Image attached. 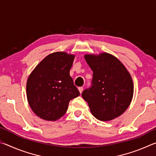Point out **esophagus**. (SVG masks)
I'll return each mask as SVG.
<instances>
[{
    "label": "esophagus",
    "mask_w": 156,
    "mask_h": 156,
    "mask_svg": "<svg viewBox=\"0 0 156 156\" xmlns=\"http://www.w3.org/2000/svg\"><path fill=\"white\" fill-rule=\"evenodd\" d=\"M78 90H79V91H80V93L82 94V92H83V87H78Z\"/></svg>",
    "instance_id": "34e87169"
}]
</instances>
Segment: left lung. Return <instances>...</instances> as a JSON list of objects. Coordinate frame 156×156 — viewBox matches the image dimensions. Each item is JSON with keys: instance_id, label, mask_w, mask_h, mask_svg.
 Instances as JSON below:
<instances>
[{"instance_id": "1", "label": "left lung", "mask_w": 156, "mask_h": 156, "mask_svg": "<svg viewBox=\"0 0 156 156\" xmlns=\"http://www.w3.org/2000/svg\"><path fill=\"white\" fill-rule=\"evenodd\" d=\"M84 57L93 71V79L91 87L84 90L82 96L92 115L101 121L119 117L133 98L130 73L117 58L108 53L85 54Z\"/></svg>"}]
</instances>
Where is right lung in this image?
<instances>
[{"label":"right lung","mask_w":156,"mask_h":156,"mask_svg":"<svg viewBox=\"0 0 156 156\" xmlns=\"http://www.w3.org/2000/svg\"><path fill=\"white\" fill-rule=\"evenodd\" d=\"M75 55L57 51L47 56L34 68L26 90L31 110L41 118L56 121L65 114L71 100L80 96L69 75Z\"/></svg>","instance_id":"right-lung-1"}]
</instances>
